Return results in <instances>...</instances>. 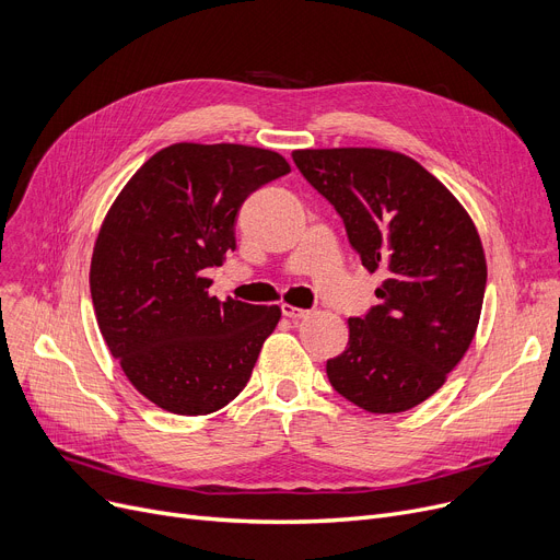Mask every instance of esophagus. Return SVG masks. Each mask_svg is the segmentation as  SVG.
I'll use <instances>...</instances> for the list:
<instances>
[{
  "label": "esophagus",
  "mask_w": 560,
  "mask_h": 560,
  "mask_svg": "<svg viewBox=\"0 0 560 560\" xmlns=\"http://www.w3.org/2000/svg\"><path fill=\"white\" fill-rule=\"evenodd\" d=\"M280 310H282V314H284L287 318H303V316H307V314H310V310L294 307V305H287V303H284Z\"/></svg>",
  "instance_id": "esophagus-1"
}]
</instances>
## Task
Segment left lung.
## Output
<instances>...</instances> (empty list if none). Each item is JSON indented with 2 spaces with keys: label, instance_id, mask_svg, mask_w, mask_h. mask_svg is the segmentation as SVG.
<instances>
[{
  "label": "left lung",
  "instance_id": "1",
  "mask_svg": "<svg viewBox=\"0 0 560 560\" xmlns=\"http://www.w3.org/2000/svg\"><path fill=\"white\" fill-rule=\"evenodd\" d=\"M294 164L343 221L378 305L349 318L330 385L366 412H404L435 394L467 353L488 266L463 205L415 159L378 148L296 150Z\"/></svg>",
  "mask_w": 560,
  "mask_h": 560
}]
</instances>
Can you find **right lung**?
I'll list each match as a JSON object with an SVG mask.
<instances>
[{"mask_svg": "<svg viewBox=\"0 0 560 560\" xmlns=\"http://www.w3.org/2000/svg\"><path fill=\"white\" fill-rule=\"evenodd\" d=\"M289 171L273 150L175 143L112 205L91 259L93 307L112 355L154 406L209 415L250 381L280 307L221 303L205 271L236 248L244 200Z\"/></svg>", "mask_w": 560, "mask_h": 560, "instance_id": "1", "label": "right lung"}]
</instances>
